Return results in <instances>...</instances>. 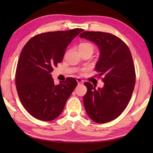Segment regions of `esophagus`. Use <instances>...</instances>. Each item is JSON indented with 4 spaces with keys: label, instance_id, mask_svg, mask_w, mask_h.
Wrapping results in <instances>:
<instances>
[{
    "label": "esophagus",
    "instance_id": "1",
    "mask_svg": "<svg viewBox=\"0 0 153 153\" xmlns=\"http://www.w3.org/2000/svg\"><path fill=\"white\" fill-rule=\"evenodd\" d=\"M76 81H77L78 84H84V80H82L81 78H77Z\"/></svg>",
    "mask_w": 153,
    "mask_h": 153
}]
</instances>
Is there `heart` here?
<instances>
[{
    "mask_svg": "<svg viewBox=\"0 0 153 153\" xmlns=\"http://www.w3.org/2000/svg\"><path fill=\"white\" fill-rule=\"evenodd\" d=\"M79 50L82 51H91V52H93L94 47L93 45L89 43H81L79 45Z\"/></svg>",
    "mask_w": 153,
    "mask_h": 153,
    "instance_id": "obj_1",
    "label": "heart"
}]
</instances>
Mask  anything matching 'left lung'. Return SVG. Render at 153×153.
I'll return each mask as SVG.
<instances>
[{
	"mask_svg": "<svg viewBox=\"0 0 153 153\" xmlns=\"http://www.w3.org/2000/svg\"><path fill=\"white\" fill-rule=\"evenodd\" d=\"M94 43L100 50L95 70L103 76L105 84L96 89L89 82L84 96L86 112L92 121L105 123L116 119L126 108L135 84V71L131 53L123 41L112 34L85 31L80 34Z\"/></svg>",
	"mask_w": 153,
	"mask_h": 153,
	"instance_id": "1",
	"label": "left lung"
}]
</instances>
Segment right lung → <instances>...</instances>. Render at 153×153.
I'll use <instances>...</instances> for the list:
<instances>
[{
    "label": "right lung",
    "instance_id": "obj_1",
    "mask_svg": "<svg viewBox=\"0 0 153 153\" xmlns=\"http://www.w3.org/2000/svg\"><path fill=\"white\" fill-rule=\"evenodd\" d=\"M83 29L49 32L36 35L23 48L15 82L22 104L31 115L50 121L61 114L77 85L73 78L55 85L53 67L61 62L69 44Z\"/></svg>",
    "mask_w": 153,
    "mask_h": 153
}]
</instances>
